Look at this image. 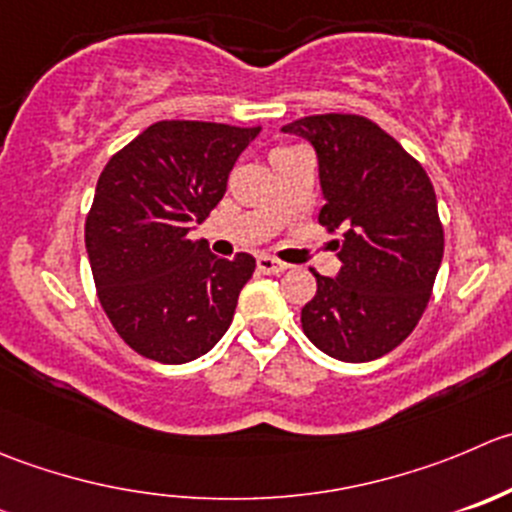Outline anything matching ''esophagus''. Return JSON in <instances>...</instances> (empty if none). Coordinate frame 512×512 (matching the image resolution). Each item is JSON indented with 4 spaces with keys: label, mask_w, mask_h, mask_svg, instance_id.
<instances>
[{
    "label": "esophagus",
    "mask_w": 512,
    "mask_h": 512,
    "mask_svg": "<svg viewBox=\"0 0 512 512\" xmlns=\"http://www.w3.org/2000/svg\"><path fill=\"white\" fill-rule=\"evenodd\" d=\"M257 270L262 272V275H280V272L287 270L285 262L275 260V257L270 255H260L257 257Z\"/></svg>",
    "instance_id": "obj_1"
}]
</instances>
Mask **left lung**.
I'll return each mask as SVG.
<instances>
[{
	"instance_id": "8db88e82",
	"label": "left lung",
	"mask_w": 512,
	"mask_h": 512,
	"mask_svg": "<svg viewBox=\"0 0 512 512\" xmlns=\"http://www.w3.org/2000/svg\"><path fill=\"white\" fill-rule=\"evenodd\" d=\"M282 132L315 147L320 225L342 230V267L335 277L315 272L302 330L335 360H377L418 325L443 262L433 185L388 132L357 114L302 117Z\"/></svg>"
}]
</instances>
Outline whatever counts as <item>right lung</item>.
Masks as SVG:
<instances>
[{"mask_svg": "<svg viewBox=\"0 0 512 512\" xmlns=\"http://www.w3.org/2000/svg\"><path fill=\"white\" fill-rule=\"evenodd\" d=\"M260 127L157 122L102 170L84 225L99 302L127 345L182 365L220 342L255 257L212 255L195 240Z\"/></svg>", "mask_w": 512, "mask_h": 512, "instance_id": "1", "label": "right lung"}]
</instances>
